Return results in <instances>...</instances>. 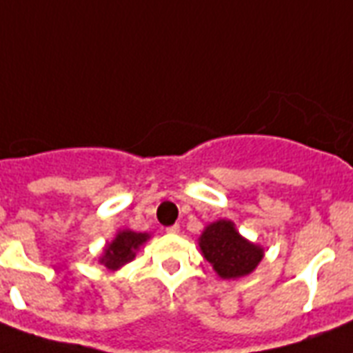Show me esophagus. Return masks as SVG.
<instances>
[{
	"instance_id": "esophagus-1",
	"label": "esophagus",
	"mask_w": 353,
	"mask_h": 353,
	"mask_svg": "<svg viewBox=\"0 0 353 353\" xmlns=\"http://www.w3.org/2000/svg\"><path fill=\"white\" fill-rule=\"evenodd\" d=\"M165 232H168V234H179V232H180V226H179V225L169 226V228H165Z\"/></svg>"
}]
</instances>
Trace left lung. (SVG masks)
Listing matches in <instances>:
<instances>
[{
    "label": "left lung",
    "instance_id": "1",
    "mask_svg": "<svg viewBox=\"0 0 353 353\" xmlns=\"http://www.w3.org/2000/svg\"><path fill=\"white\" fill-rule=\"evenodd\" d=\"M199 248L223 280H237L252 274L265 256V248L243 237L230 219L206 225L199 237Z\"/></svg>",
    "mask_w": 353,
    "mask_h": 353
}]
</instances>
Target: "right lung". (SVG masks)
Instances as JSON below:
<instances>
[{
    "mask_svg": "<svg viewBox=\"0 0 353 353\" xmlns=\"http://www.w3.org/2000/svg\"><path fill=\"white\" fill-rule=\"evenodd\" d=\"M151 239V234L147 232H134L130 228L117 230L114 239L106 243L99 256V263L108 270H119L127 263H130L139 248Z\"/></svg>",
    "mask_w": 353,
    "mask_h": 353,
    "instance_id": "1",
    "label": "right lung"
}]
</instances>
